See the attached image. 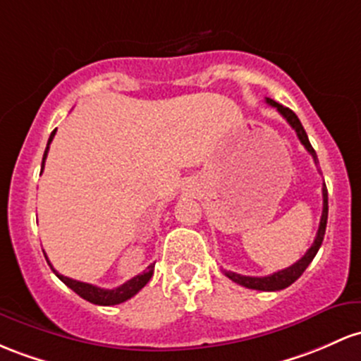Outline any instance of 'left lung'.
Listing matches in <instances>:
<instances>
[{
    "label": "left lung",
    "instance_id": "8db88e82",
    "mask_svg": "<svg viewBox=\"0 0 361 361\" xmlns=\"http://www.w3.org/2000/svg\"><path fill=\"white\" fill-rule=\"evenodd\" d=\"M265 102H267L269 106H272V108H276L279 111L281 116L284 118L288 123L291 125V128L295 130L296 135H298L300 142L303 144V147L308 150V154H310L312 157H314L315 164H319V159H317V154L314 147L310 145V140H308L307 137V132H305V128L302 126V123H300L298 116H296L295 113L290 108H284L283 104H279V102L272 101V99L265 97ZM322 199H324V207H322V217H320V224H319V231H317V236L314 240V243H312V247L308 248L307 253L302 257V259L298 260V262H295L290 267L283 269V271H277L274 274L271 276H264V277H252V276H241V274H236V272H231V271H224V274L229 277L231 281H235V283L241 284V286L248 288V290H259V291H279V290H284V288L291 286L293 283H295L296 279H298L300 276L303 274L305 269L308 267V264L314 260V257L317 255V252H319L320 245H322V240H324V235H326V226H327V212H329V204H327V188H326V183H324L322 187Z\"/></svg>",
    "mask_w": 361,
    "mask_h": 361
}]
</instances>
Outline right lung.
<instances>
[{
    "label": "right lung",
    "instance_id": "obj_1",
    "mask_svg": "<svg viewBox=\"0 0 361 361\" xmlns=\"http://www.w3.org/2000/svg\"><path fill=\"white\" fill-rule=\"evenodd\" d=\"M54 133H56V130L51 133L49 140H47V147L44 150V157H42L41 173H42V169H44V161L47 157V150H49V144L53 142ZM44 257H46V253H44ZM46 260H47V257H46ZM47 264L51 265L49 260H47ZM51 269H53L54 274H56L59 279H61L63 283H65L66 286L70 288V290H73L75 293H77L78 296H82V298L87 300V302H90L94 305H104V307L123 303V302H126V300L132 298V296H135L137 293L140 291L142 288H144L145 284L149 283L150 277H152V274H154V264H150L149 267L145 269L144 272H142V274L132 277V279L126 281V283L121 284V286L114 288V290H104V288H97V286H94V284L82 283V281H75V279H70V277L59 274L58 271H54L53 265H51Z\"/></svg>",
    "mask_w": 361,
    "mask_h": 361
}]
</instances>
